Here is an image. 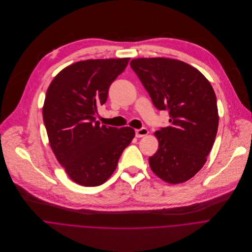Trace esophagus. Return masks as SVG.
Instances as JSON below:
<instances>
[{
  "instance_id": "obj_1",
  "label": "esophagus",
  "mask_w": 252,
  "mask_h": 252,
  "mask_svg": "<svg viewBox=\"0 0 252 252\" xmlns=\"http://www.w3.org/2000/svg\"><path fill=\"white\" fill-rule=\"evenodd\" d=\"M148 133H149V131H148V129H146V128L137 129V130H136V137H137V138H142V137L148 135Z\"/></svg>"
}]
</instances>
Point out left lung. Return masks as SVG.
Listing matches in <instances>:
<instances>
[{"mask_svg": "<svg viewBox=\"0 0 252 252\" xmlns=\"http://www.w3.org/2000/svg\"><path fill=\"white\" fill-rule=\"evenodd\" d=\"M130 66L159 110L169 111V126L155 132L157 152L149 158L153 173L169 184L191 179L207 162L219 127L214 88L193 66L173 59L141 58Z\"/></svg>", "mask_w": 252, "mask_h": 252, "instance_id": "1", "label": "left lung"}]
</instances>
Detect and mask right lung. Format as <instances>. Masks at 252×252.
Masks as SVG:
<instances>
[{"mask_svg": "<svg viewBox=\"0 0 252 252\" xmlns=\"http://www.w3.org/2000/svg\"><path fill=\"white\" fill-rule=\"evenodd\" d=\"M130 59L87 60L61 70L50 82L42 106L48 142L68 177L83 187L104 184L135 137L131 127L100 125L97 107Z\"/></svg>", "mask_w": 252, "mask_h": 252, "instance_id": "1", "label": "right lung"}]
</instances>
